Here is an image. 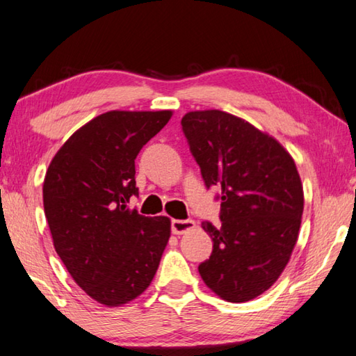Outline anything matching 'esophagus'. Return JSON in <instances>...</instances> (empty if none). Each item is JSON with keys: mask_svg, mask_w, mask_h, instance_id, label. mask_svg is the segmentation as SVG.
I'll list each match as a JSON object with an SVG mask.
<instances>
[{"mask_svg": "<svg viewBox=\"0 0 356 356\" xmlns=\"http://www.w3.org/2000/svg\"><path fill=\"white\" fill-rule=\"evenodd\" d=\"M196 222L193 220H172L171 221V231L172 234H184L186 231H190V229H195Z\"/></svg>", "mask_w": 356, "mask_h": 356, "instance_id": "34e87169", "label": "esophagus"}]
</instances>
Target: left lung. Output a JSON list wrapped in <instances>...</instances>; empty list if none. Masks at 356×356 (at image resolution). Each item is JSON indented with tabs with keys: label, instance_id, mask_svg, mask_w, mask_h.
I'll return each instance as SVG.
<instances>
[{
	"label": "left lung",
	"instance_id": "1",
	"mask_svg": "<svg viewBox=\"0 0 356 356\" xmlns=\"http://www.w3.org/2000/svg\"><path fill=\"white\" fill-rule=\"evenodd\" d=\"M207 188L218 186L221 226L202 221L213 242L197 270L231 303L259 297L280 278L298 238L303 185L291 154L246 120L220 110L182 118Z\"/></svg>",
	"mask_w": 356,
	"mask_h": 356
}]
</instances>
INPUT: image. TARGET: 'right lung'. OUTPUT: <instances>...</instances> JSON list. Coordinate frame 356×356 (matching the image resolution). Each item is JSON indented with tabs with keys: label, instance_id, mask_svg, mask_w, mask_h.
<instances>
[{
	"label": "right lung",
	"instance_id": "right-lung-1",
	"mask_svg": "<svg viewBox=\"0 0 356 356\" xmlns=\"http://www.w3.org/2000/svg\"><path fill=\"white\" fill-rule=\"evenodd\" d=\"M172 111H108L78 129L53 156L44 210L72 278L99 303L120 306L152 282L171 236L168 216H144L135 159Z\"/></svg>",
	"mask_w": 356,
	"mask_h": 356
}]
</instances>
